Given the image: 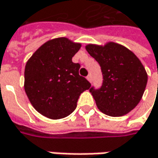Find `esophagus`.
I'll return each mask as SVG.
<instances>
[{
  "label": "esophagus",
  "mask_w": 158,
  "mask_h": 158,
  "mask_svg": "<svg viewBox=\"0 0 158 158\" xmlns=\"http://www.w3.org/2000/svg\"><path fill=\"white\" fill-rule=\"evenodd\" d=\"M86 79H87L89 82H92V77H91V75H88V76L86 77Z\"/></svg>",
  "instance_id": "1"
}]
</instances>
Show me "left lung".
<instances>
[{
  "instance_id": "obj_1",
  "label": "left lung",
  "mask_w": 158,
  "mask_h": 158,
  "mask_svg": "<svg viewBox=\"0 0 158 158\" xmlns=\"http://www.w3.org/2000/svg\"><path fill=\"white\" fill-rule=\"evenodd\" d=\"M86 51L99 63L103 81L99 89L90 88L95 103L102 113L121 117L140 102L147 86L144 66L123 45L107 42L104 46L88 44Z\"/></svg>"
}]
</instances>
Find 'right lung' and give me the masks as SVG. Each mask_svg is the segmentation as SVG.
I'll list each match as a JSON object with an SVG mask.
<instances>
[{
    "label": "right lung",
    "mask_w": 158,
    "mask_h": 158,
    "mask_svg": "<svg viewBox=\"0 0 158 158\" xmlns=\"http://www.w3.org/2000/svg\"><path fill=\"white\" fill-rule=\"evenodd\" d=\"M81 48L65 37L41 45L27 61L24 91L39 113L51 119L64 118L74 111L79 95L91 84L79 76V64L72 62Z\"/></svg>",
    "instance_id": "right-lung-1"
}]
</instances>
